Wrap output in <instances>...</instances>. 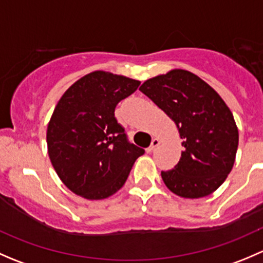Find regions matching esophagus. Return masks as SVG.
I'll return each mask as SVG.
<instances>
[{"instance_id": "34e87169", "label": "esophagus", "mask_w": 263, "mask_h": 263, "mask_svg": "<svg viewBox=\"0 0 263 263\" xmlns=\"http://www.w3.org/2000/svg\"><path fill=\"white\" fill-rule=\"evenodd\" d=\"M159 145H160V140L153 139V141H151V145L146 148V151H147V153H151V151H153L156 146H159Z\"/></svg>"}]
</instances>
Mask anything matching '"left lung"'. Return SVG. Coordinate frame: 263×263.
<instances>
[{
    "instance_id": "8db88e82",
    "label": "left lung",
    "mask_w": 263,
    "mask_h": 263,
    "mask_svg": "<svg viewBox=\"0 0 263 263\" xmlns=\"http://www.w3.org/2000/svg\"><path fill=\"white\" fill-rule=\"evenodd\" d=\"M140 90L174 121L183 140L178 164L161 172L166 187L183 198L211 195L237 155L239 134L232 110L208 82L181 68L148 79Z\"/></svg>"
}]
</instances>
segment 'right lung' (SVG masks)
<instances>
[{
	"mask_svg": "<svg viewBox=\"0 0 263 263\" xmlns=\"http://www.w3.org/2000/svg\"><path fill=\"white\" fill-rule=\"evenodd\" d=\"M140 81L94 71L73 82L61 97L47 127L48 155L63 184L86 200H104L127 181L144 148L129 144L117 122L119 102Z\"/></svg>",
	"mask_w": 263,
	"mask_h": 263,
	"instance_id": "1",
	"label": "right lung"
}]
</instances>
